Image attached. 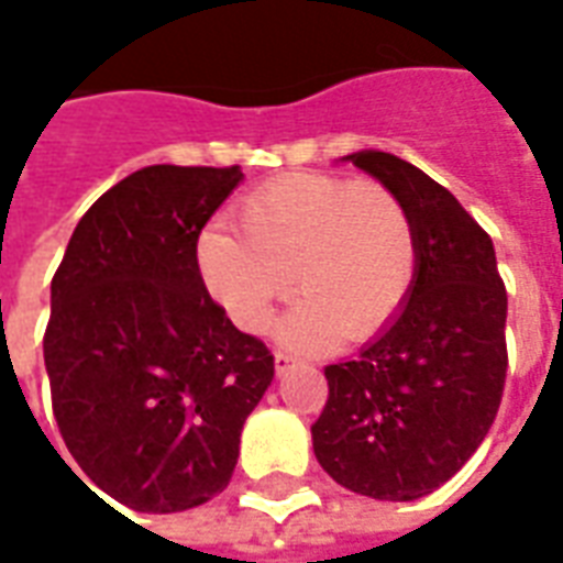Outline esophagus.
I'll use <instances>...</instances> for the list:
<instances>
[{
  "instance_id": "34e87169",
  "label": "esophagus",
  "mask_w": 563,
  "mask_h": 563,
  "mask_svg": "<svg viewBox=\"0 0 563 563\" xmlns=\"http://www.w3.org/2000/svg\"><path fill=\"white\" fill-rule=\"evenodd\" d=\"M292 364H295V357L289 355V352H277V355H274V369H277V373H286V369H292Z\"/></svg>"
}]
</instances>
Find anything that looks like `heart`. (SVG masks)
I'll return each instance as SVG.
<instances>
[{
	"label": "heart",
	"instance_id": "obj_1",
	"mask_svg": "<svg viewBox=\"0 0 563 563\" xmlns=\"http://www.w3.org/2000/svg\"><path fill=\"white\" fill-rule=\"evenodd\" d=\"M235 220L241 233L202 229L197 260L211 298L244 331H262L295 283L303 298L283 340L364 343L397 319L418 277L411 211L382 181L289 173L244 194Z\"/></svg>",
	"mask_w": 563,
	"mask_h": 563
}]
</instances>
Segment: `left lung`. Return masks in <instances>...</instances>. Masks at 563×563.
<instances>
[{
    "mask_svg": "<svg viewBox=\"0 0 563 563\" xmlns=\"http://www.w3.org/2000/svg\"><path fill=\"white\" fill-rule=\"evenodd\" d=\"M349 161L409 206L418 277L361 355L324 366L328 402L310 427L313 451L345 489L415 501L472 460L498 415L507 289L493 239L448 187L387 152Z\"/></svg>",
    "mask_w": 563,
    "mask_h": 563,
    "instance_id": "obj_1",
    "label": "left lung"
}]
</instances>
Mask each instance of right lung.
<instances>
[{
    "instance_id": "1",
    "label": "right lung",
    "mask_w": 563,
    "mask_h": 563,
    "mask_svg": "<svg viewBox=\"0 0 563 563\" xmlns=\"http://www.w3.org/2000/svg\"><path fill=\"white\" fill-rule=\"evenodd\" d=\"M241 178L239 166L136 169L82 214L53 274V415L89 481L140 514L227 489L274 378L268 345L229 322L197 262L199 232Z\"/></svg>"
}]
</instances>
